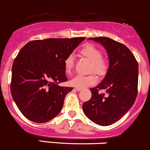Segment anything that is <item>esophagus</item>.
<instances>
[{
  "label": "esophagus",
  "instance_id": "esophagus-1",
  "mask_svg": "<svg viewBox=\"0 0 150 150\" xmlns=\"http://www.w3.org/2000/svg\"><path fill=\"white\" fill-rule=\"evenodd\" d=\"M82 89H83V88H75V90H77L78 91H82Z\"/></svg>",
  "mask_w": 150,
  "mask_h": 150
}]
</instances>
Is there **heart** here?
<instances>
[{"label":"heart","instance_id":"b5f03b06","mask_svg":"<svg viewBox=\"0 0 150 150\" xmlns=\"http://www.w3.org/2000/svg\"><path fill=\"white\" fill-rule=\"evenodd\" d=\"M81 56L87 58L91 62V71L93 70L98 74H102L105 70V62L102 59V53L98 48L92 45H86L80 50ZM74 66V59L72 55L67 57L64 62V70L67 73H70ZM97 81L96 75L91 74L89 75H77L70 80L71 86L76 88H86L95 84Z\"/></svg>","mask_w":150,"mask_h":150}]
</instances>
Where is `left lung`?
I'll return each mask as SVG.
<instances>
[{
	"label": "left lung",
	"mask_w": 150,
	"mask_h": 150,
	"mask_svg": "<svg viewBox=\"0 0 150 150\" xmlns=\"http://www.w3.org/2000/svg\"><path fill=\"white\" fill-rule=\"evenodd\" d=\"M88 39L98 42L108 54V68L105 78L91 88V99L83 105L88 119L100 126H109L120 120L134 103L137 95L139 65L132 52L123 44L108 37ZM104 89L107 93H98Z\"/></svg>",
	"instance_id": "8db88e82"
}]
</instances>
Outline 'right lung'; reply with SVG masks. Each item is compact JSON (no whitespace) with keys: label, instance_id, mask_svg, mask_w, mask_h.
<instances>
[{"label":"right lung","instance_id":"1","mask_svg":"<svg viewBox=\"0 0 150 150\" xmlns=\"http://www.w3.org/2000/svg\"><path fill=\"white\" fill-rule=\"evenodd\" d=\"M85 39L50 38L22 47L13 63L11 92L26 119L45 123L59 114L73 89L58 85L68 80L64 62Z\"/></svg>","mask_w":150,"mask_h":150}]
</instances>
